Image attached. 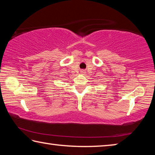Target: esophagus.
Masks as SVG:
<instances>
[{"mask_svg":"<svg viewBox=\"0 0 155 155\" xmlns=\"http://www.w3.org/2000/svg\"><path fill=\"white\" fill-rule=\"evenodd\" d=\"M81 72H83V73H84V72H85V71H81Z\"/></svg>","mask_w":155,"mask_h":155,"instance_id":"34e87169","label":"esophagus"}]
</instances>
